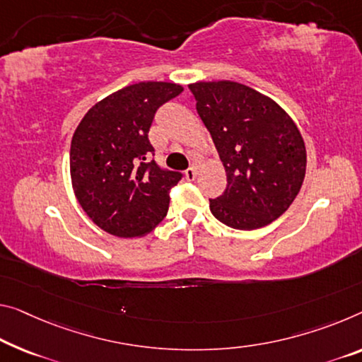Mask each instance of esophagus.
<instances>
[{
	"mask_svg": "<svg viewBox=\"0 0 362 362\" xmlns=\"http://www.w3.org/2000/svg\"><path fill=\"white\" fill-rule=\"evenodd\" d=\"M196 176H197L196 166H191V168H187V170L185 171V177H186L187 181H194V180H196Z\"/></svg>",
	"mask_w": 362,
	"mask_h": 362,
	"instance_id": "34e87169",
	"label": "esophagus"
}]
</instances>
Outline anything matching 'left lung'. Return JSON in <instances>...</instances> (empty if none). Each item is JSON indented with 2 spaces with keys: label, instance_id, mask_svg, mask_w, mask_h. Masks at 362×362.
Listing matches in <instances>:
<instances>
[{
  "label": "left lung",
  "instance_id": "left-lung-1",
  "mask_svg": "<svg viewBox=\"0 0 362 362\" xmlns=\"http://www.w3.org/2000/svg\"><path fill=\"white\" fill-rule=\"evenodd\" d=\"M218 150L226 189L210 212L235 230H257L283 215L305 175V146L290 115L270 97L233 81L189 84Z\"/></svg>",
  "mask_w": 362,
  "mask_h": 362
}]
</instances>
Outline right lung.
<instances>
[{"instance_id": "add662e5", "label": "right lung", "mask_w": 362, "mask_h": 362, "mask_svg": "<svg viewBox=\"0 0 362 362\" xmlns=\"http://www.w3.org/2000/svg\"><path fill=\"white\" fill-rule=\"evenodd\" d=\"M182 92L173 82H139L100 100L71 141L72 189L103 231L119 238L147 235L165 218L170 191L181 173L147 162L157 110Z\"/></svg>"}]
</instances>
